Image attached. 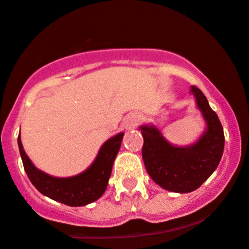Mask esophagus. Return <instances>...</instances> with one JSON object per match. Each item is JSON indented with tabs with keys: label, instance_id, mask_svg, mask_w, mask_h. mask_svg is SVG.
<instances>
[{
	"label": "esophagus",
	"instance_id": "1",
	"mask_svg": "<svg viewBox=\"0 0 249 249\" xmlns=\"http://www.w3.org/2000/svg\"><path fill=\"white\" fill-rule=\"evenodd\" d=\"M136 124H138V117L135 115H132L128 117L127 121H125V127H127L128 129H132V128L135 127Z\"/></svg>",
	"mask_w": 249,
	"mask_h": 249
}]
</instances>
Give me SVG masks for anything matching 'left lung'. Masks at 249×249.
<instances>
[{
	"label": "left lung",
	"mask_w": 249,
	"mask_h": 249,
	"mask_svg": "<svg viewBox=\"0 0 249 249\" xmlns=\"http://www.w3.org/2000/svg\"><path fill=\"white\" fill-rule=\"evenodd\" d=\"M191 91L207 124L194 144L173 146L155 125L140 127L143 136L142 159L148 174L162 188L175 193L199 188L219 166L225 147L222 124L207 97L196 86H192Z\"/></svg>",
	"instance_id": "1"
}]
</instances>
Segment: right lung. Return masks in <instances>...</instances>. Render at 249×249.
Returning <instances> with one entry per match:
<instances>
[{"label":"right lung","instance_id":"add662e5","mask_svg":"<svg viewBox=\"0 0 249 249\" xmlns=\"http://www.w3.org/2000/svg\"><path fill=\"white\" fill-rule=\"evenodd\" d=\"M122 139L124 133H119L106 141L91 166L71 178H54L37 169L24 152L19 135L18 143L24 170L35 188L57 202L80 207L94 202L105 193Z\"/></svg>","mask_w":249,"mask_h":249}]
</instances>
